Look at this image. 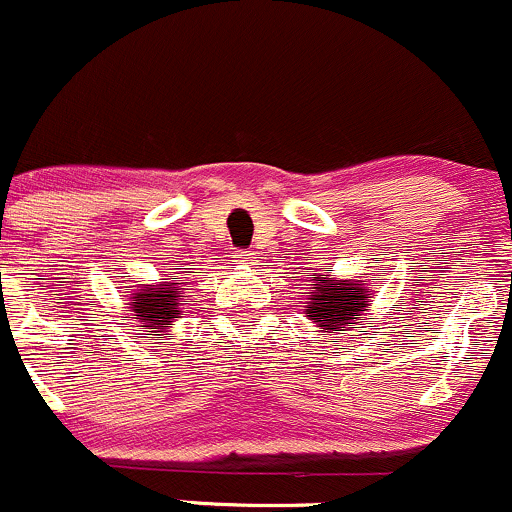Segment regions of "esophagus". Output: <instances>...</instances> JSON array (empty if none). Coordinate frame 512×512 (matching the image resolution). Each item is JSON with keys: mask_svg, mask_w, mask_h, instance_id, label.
<instances>
[{"mask_svg": "<svg viewBox=\"0 0 512 512\" xmlns=\"http://www.w3.org/2000/svg\"><path fill=\"white\" fill-rule=\"evenodd\" d=\"M235 257H238L240 265H255V262H257L255 252H252V250H243V252H238V255H235Z\"/></svg>", "mask_w": 512, "mask_h": 512, "instance_id": "esophagus-1", "label": "esophagus"}]
</instances>
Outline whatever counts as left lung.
<instances>
[{
	"label": "left lung",
	"instance_id": "1",
	"mask_svg": "<svg viewBox=\"0 0 512 512\" xmlns=\"http://www.w3.org/2000/svg\"><path fill=\"white\" fill-rule=\"evenodd\" d=\"M311 301H308L306 313H311L313 323L323 328V333L347 325L350 320H362L364 311L369 308V291L359 282H342L330 274H311ZM359 315V319L354 316Z\"/></svg>",
	"mask_w": 512,
	"mask_h": 512
}]
</instances>
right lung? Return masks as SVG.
<instances>
[{
	"label": "right lung",
	"instance_id": "add662e5",
	"mask_svg": "<svg viewBox=\"0 0 512 512\" xmlns=\"http://www.w3.org/2000/svg\"><path fill=\"white\" fill-rule=\"evenodd\" d=\"M131 308L138 316L140 328H145V335L167 333V328L174 323V318L182 316L179 311V286L172 282L145 284L131 296Z\"/></svg>",
	"mask_w": 512,
	"mask_h": 512
}]
</instances>
